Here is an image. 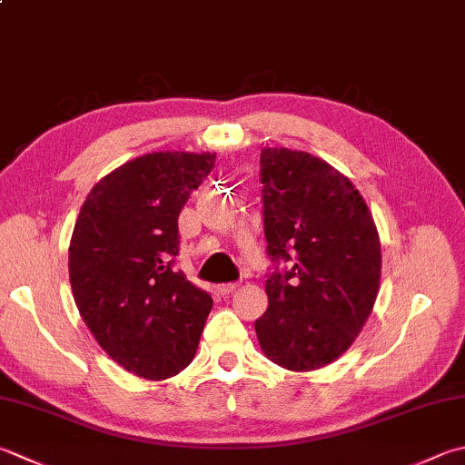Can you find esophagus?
<instances>
[{
  "mask_svg": "<svg viewBox=\"0 0 465 465\" xmlns=\"http://www.w3.org/2000/svg\"><path fill=\"white\" fill-rule=\"evenodd\" d=\"M240 288V282H227V284H220L217 286V292L220 294H230L233 290Z\"/></svg>",
  "mask_w": 465,
  "mask_h": 465,
  "instance_id": "esophagus-1",
  "label": "esophagus"
}]
</instances>
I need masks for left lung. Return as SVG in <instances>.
Instances as JSON below:
<instances>
[{"instance_id":"left-lung-1","label":"left lung","mask_w":465,"mask_h":465,"mask_svg":"<svg viewBox=\"0 0 465 465\" xmlns=\"http://www.w3.org/2000/svg\"><path fill=\"white\" fill-rule=\"evenodd\" d=\"M260 181L274 262L268 311L256 321L260 347L288 371L321 369L351 347L375 304L377 227L351 181L311 153L263 149Z\"/></svg>"}]
</instances>
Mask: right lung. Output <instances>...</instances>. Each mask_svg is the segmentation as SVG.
Segmentation results:
<instances>
[{"mask_svg": "<svg viewBox=\"0 0 465 465\" xmlns=\"http://www.w3.org/2000/svg\"><path fill=\"white\" fill-rule=\"evenodd\" d=\"M215 153H149L90 191L72 232L68 270L82 321L118 365L161 381L195 357L213 300L175 268L179 213Z\"/></svg>", "mask_w": 465, "mask_h": 465, "instance_id": "add662e5", "label": "right lung"}]
</instances>
